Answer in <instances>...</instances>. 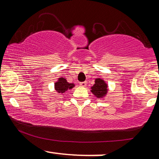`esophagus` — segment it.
<instances>
[{"instance_id":"esophagus-1","label":"esophagus","mask_w":159,"mask_h":159,"mask_svg":"<svg viewBox=\"0 0 159 159\" xmlns=\"http://www.w3.org/2000/svg\"><path fill=\"white\" fill-rule=\"evenodd\" d=\"M86 85H87V82H81L80 83V86H81V87H86Z\"/></svg>"}]
</instances>
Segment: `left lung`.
<instances>
[{"label": "left lung", "mask_w": 159, "mask_h": 159, "mask_svg": "<svg viewBox=\"0 0 159 159\" xmlns=\"http://www.w3.org/2000/svg\"><path fill=\"white\" fill-rule=\"evenodd\" d=\"M107 85L101 78L95 80V84L91 87V92L97 98H102L107 94Z\"/></svg>", "instance_id": "1"}]
</instances>
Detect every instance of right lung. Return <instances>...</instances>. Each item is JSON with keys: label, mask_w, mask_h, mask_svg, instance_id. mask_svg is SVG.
I'll use <instances>...</instances> for the list:
<instances>
[{"label": "right lung", "mask_w": 159, "mask_h": 159, "mask_svg": "<svg viewBox=\"0 0 159 159\" xmlns=\"http://www.w3.org/2000/svg\"><path fill=\"white\" fill-rule=\"evenodd\" d=\"M75 87L74 84H70L67 82L66 79L63 78H60L58 81L54 84V88L56 91L60 93H63L66 91L70 90Z\"/></svg>", "instance_id": "1"}]
</instances>
